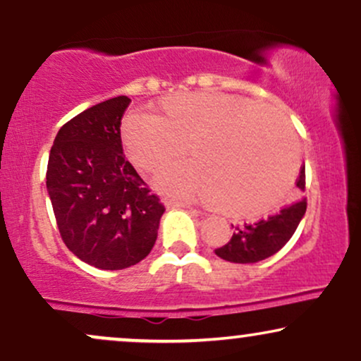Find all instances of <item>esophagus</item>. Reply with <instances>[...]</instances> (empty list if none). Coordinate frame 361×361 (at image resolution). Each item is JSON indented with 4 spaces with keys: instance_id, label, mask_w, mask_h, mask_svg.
Masks as SVG:
<instances>
[{
    "instance_id": "obj_1",
    "label": "esophagus",
    "mask_w": 361,
    "mask_h": 361,
    "mask_svg": "<svg viewBox=\"0 0 361 361\" xmlns=\"http://www.w3.org/2000/svg\"><path fill=\"white\" fill-rule=\"evenodd\" d=\"M166 209H190V205L183 204V202H178V200H166L164 202Z\"/></svg>"
}]
</instances>
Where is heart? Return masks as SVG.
<instances>
[{
  "mask_svg": "<svg viewBox=\"0 0 361 361\" xmlns=\"http://www.w3.org/2000/svg\"><path fill=\"white\" fill-rule=\"evenodd\" d=\"M120 135L142 173L161 171L188 146L192 163L164 171L157 186L209 202L231 217L270 212L299 169V146L288 123L267 105L235 94H171L157 103L154 115H127Z\"/></svg>",
  "mask_w": 361,
  "mask_h": 361,
  "instance_id": "obj_1",
  "label": "heart"
}]
</instances>
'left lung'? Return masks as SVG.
Listing matches in <instances>:
<instances>
[{
	"label": "left lung",
	"instance_id": "obj_1",
	"mask_svg": "<svg viewBox=\"0 0 361 361\" xmlns=\"http://www.w3.org/2000/svg\"><path fill=\"white\" fill-rule=\"evenodd\" d=\"M297 188L305 190V168H300ZM307 202L305 198L293 202L256 224H244V227H235L231 241L215 250L219 258L231 263H258L279 252L290 241L295 229L299 227L302 217L305 215Z\"/></svg>",
	"mask_w": 361,
	"mask_h": 361
}]
</instances>
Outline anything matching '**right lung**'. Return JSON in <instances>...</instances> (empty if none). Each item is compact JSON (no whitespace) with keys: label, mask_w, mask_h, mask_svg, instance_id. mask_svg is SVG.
Here are the masks:
<instances>
[{"label":"right lung","mask_w":361,"mask_h":361,"mask_svg":"<svg viewBox=\"0 0 361 361\" xmlns=\"http://www.w3.org/2000/svg\"><path fill=\"white\" fill-rule=\"evenodd\" d=\"M115 97L61 127L47 164V193L68 250L100 270L134 267L151 252L164 205L126 159Z\"/></svg>","instance_id":"right-lung-1"}]
</instances>
